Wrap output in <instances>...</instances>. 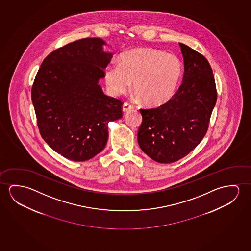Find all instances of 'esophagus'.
Instances as JSON below:
<instances>
[{
    "mask_svg": "<svg viewBox=\"0 0 251 251\" xmlns=\"http://www.w3.org/2000/svg\"><path fill=\"white\" fill-rule=\"evenodd\" d=\"M132 108H133V106L128 102H124L123 105V111L124 112L130 111Z\"/></svg>",
    "mask_w": 251,
    "mask_h": 251,
    "instance_id": "obj_1",
    "label": "esophagus"
}]
</instances>
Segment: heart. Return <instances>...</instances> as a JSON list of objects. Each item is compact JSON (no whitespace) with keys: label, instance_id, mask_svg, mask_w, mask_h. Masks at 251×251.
I'll use <instances>...</instances> for the list:
<instances>
[{"label":"heart","instance_id":"heart-1","mask_svg":"<svg viewBox=\"0 0 251 251\" xmlns=\"http://www.w3.org/2000/svg\"><path fill=\"white\" fill-rule=\"evenodd\" d=\"M182 75L180 59L153 48H139L120 56L119 64H109L104 79L109 92L119 96L133 81L137 97L150 106L163 104L172 97Z\"/></svg>","mask_w":251,"mask_h":251}]
</instances>
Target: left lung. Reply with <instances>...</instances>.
Returning a JSON list of instances; mask_svg holds the SVG:
<instances>
[{
    "label": "left lung",
    "instance_id": "obj_1",
    "mask_svg": "<svg viewBox=\"0 0 251 251\" xmlns=\"http://www.w3.org/2000/svg\"><path fill=\"white\" fill-rule=\"evenodd\" d=\"M184 61L182 83L166 103L141 108L137 134L142 151L160 163L183 158L203 139L217 99L211 67L202 54L179 43Z\"/></svg>",
    "mask_w": 251,
    "mask_h": 251
}]
</instances>
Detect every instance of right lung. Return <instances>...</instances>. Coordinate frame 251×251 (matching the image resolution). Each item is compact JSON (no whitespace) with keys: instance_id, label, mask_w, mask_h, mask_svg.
I'll return each mask as SVG.
<instances>
[{"instance_id":"right-lung-1","label":"right lung","mask_w":251,"mask_h":251,"mask_svg":"<svg viewBox=\"0 0 251 251\" xmlns=\"http://www.w3.org/2000/svg\"><path fill=\"white\" fill-rule=\"evenodd\" d=\"M100 38H84L51 52L31 89L39 131L63 157L83 162L100 153L108 124L123 117V101L102 92L98 81L111 53Z\"/></svg>"}]
</instances>
